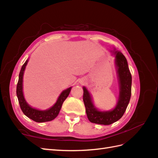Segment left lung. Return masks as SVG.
Listing matches in <instances>:
<instances>
[{
	"label": "left lung",
	"instance_id": "1",
	"mask_svg": "<svg viewBox=\"0 0 158 158\" xmlns=\"http://www.w3.org/2000/svg\"><path fill=\"white\" fill-rule=\"evenodd\" d=\"M116 65L120 84V96L115 108L112 111L100 112L94 107L89 91L83 87V100L87 118L91 123L109 125L118 120L125 112L131 96L132 77L125 56L115 52Z\"/></svg>",
	"mask_w": 158,
	"mask_h": 158
}]
</instances>
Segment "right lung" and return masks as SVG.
<instances>
[{
  "label": "right lung",
  "mask_w": 158,
  "mask_h": 158,
  "mask_svg": "<svg viewBox=\"0 0 158 158\" xmlns=\"http://www.w3.org/2000/svg\"><path fill=\"white\" fill-rule=\"evenodd\" d=\"M27 61L28 60L25 61L23 65L22 66L19 75V80H18L17 85L16 92L18 101H19L20 105V108L25 116H27L28 118L35 121V122L44 123L52 120L58 116L61 109L62 104H63L64 101L66 100V98L68 97L69 94H70L71 87H69L67 89L62 91L59 98H58L56 103L50 109L42 111L31 108L25 102L23 94V75Z\"/></svg>",
  "instance_id": "obj_1"
}]
</instances>
